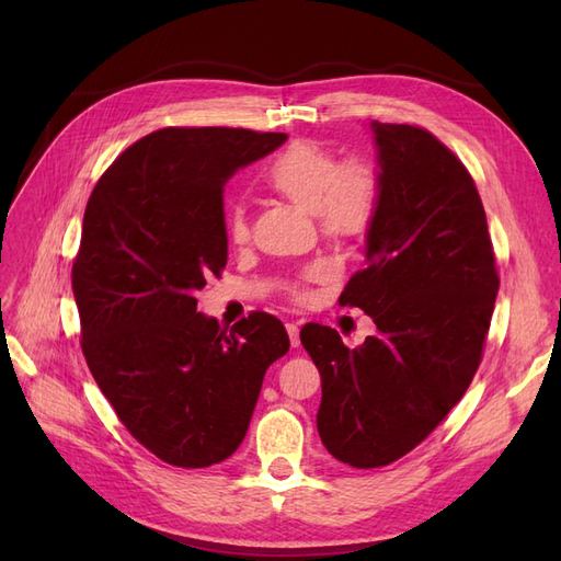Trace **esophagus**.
Returning a JSON list of instances; mask_svg holds the SVG:
<instances>
[{
	"label": "esophagus",
	"mask_w": 561,
	"mask_h": 561,
	"mask_svg": "<svg viewBox=\"0 0 561 561\" xmlns=\"http://www.w3.org/2000/svg\"><path fill=\"white\" fill-rule=\"evenodd\" d=\"M285 330H287V336H290V344L297 348L299 346V325L297 322H287Z\"/></svg>",
	"instance_id": "34e87169"
}]
</instances>
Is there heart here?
<instances>
[{
	"mask_svg": "<svg viewBox=\"0 0 561 561\" xmlns=\"http://www.w3.org/2000/svg\"><path fill=\"white\" fill-rule=\"evenodd\" d=\"M264 184L295 208L311 213L320 233L332 243H346L367 231L379 208L381 182L367 159L342 161L332 149L318 142H295L271 161ZM227 233L233 243H245L248 215L233 206L227 215ZM313 268L309 278H318Z\"/></svg>",
	"mask_w": 561,
	"mask_h": 561,
	"instance_id": "heart-1",
	"label": "heart"
}]
</instances>
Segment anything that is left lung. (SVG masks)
Returning a JSON list of instances; mask_svg holds the SVG:
<instances>
[{"label":"left lung","instance_id":"1","mask_svg":"<svg viewBox=\"0 0 561 561\" xmlns=\"http://www.w3.org/2000/svg\"><path fill=\"white\" fill-rule=\"evenodd\" d=\"M379 208L367 266L339 304L377 334L346 348L328 325L301 328L322 379L318 435L336 461L379 468L426 439L480 365L499 295L486 215L470 173L428 130L371 122Z\"/></svg>","mask_w":561,"mask_h":561}]
</instances>
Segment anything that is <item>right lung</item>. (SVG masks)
Returning a JSON list of instances; mask_svg holds the SVG:
<instances>
[{
	"label": "right lung",
	"mask_w": 561,
	"mask_h": 561,
	"mask_svg": "<svg viewBox=\"0 0 561 561\" xmlns=\"http://www.w3.org/2000/svg\"><path fill=\"white\" fill-rule=\"evenodd\" d=\"M285 133L161 128L100 178L83 213L72 290L81 348L130 435L161 461L208 468L248 433L283 322L250 313L231 332L196 293L227 264V180Z\"/></svg>",
	"instance_id": "add662e5"
}]
</instances>
